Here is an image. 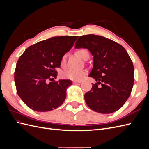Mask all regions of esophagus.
Masks as SVG:
<instances>
[{
	"instance_id": "34e87169",
	"label": "esophagus",
	"mask_w": 149,
	"mask_h": 149,
	"mask_svg": "<svg viewBox=\"0 0 149 149\" xmlns=\"http://www.w3.org/2000/svg\"><path fill=\"white\" fill-rule=\"evenodd\" d=\"M81 82H82L81 81H74L73 83V84H78V83H81Z\"/></svg>"
}]
</instances>
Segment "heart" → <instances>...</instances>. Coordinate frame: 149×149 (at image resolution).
I'll use <instances>...</instances> for the list:
<instances>
[{"label": "heart", "instance_id": "1", "mask_svg": "<svg viewBox=\"0 0 149 149\" xmlns=\"http://www.w3.org/2000/svg\"><path fill=\"white\" fill-rule=\"evenodd\" d=\"M76 55H78L81 58L85 60L86 58L89 56V52L84 48H79L76 50ZM66 55H63L60 60V65L61 66H64L66 64ZM87 73L86 70H68L62 73V77L65 79L73 80V81H79L81 80L83 76Z\"/></svg>", "mask_w": 149, "mask_h": 149}]
</instances>
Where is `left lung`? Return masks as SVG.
<instances>
[{
	"mask_svg": "<svg viewBox=\"0 0 149 149\" xmlns=\"http://www.w3.org/2000/svg\"><path fill=\"white\" fill-rule=\"evenodd\" d=\"M75 48H87L93 56L89 76L97 83L84 94L86 104L101 114L119 110L130 96L134 83V66L127 51L113 40L93 34L79 37Z\"/></svg>",
	"mask_w": 149,
	"mask_h": 149,
	"instance_id": "8db88e82",
	"label": "left lung"
}]
</instances>
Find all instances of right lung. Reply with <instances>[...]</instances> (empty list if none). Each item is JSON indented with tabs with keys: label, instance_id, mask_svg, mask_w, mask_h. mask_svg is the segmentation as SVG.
Returning a JSON list of instances; mask_svg holds the SVG:
<instances>
[{
	"label": "right lung",
	"instance_id": "1",
	"mask_svg": "<svg viewBox=\"0 0 149 149\" xmlns=\"http://www.w3.org/2000/svg\"><path fill=\"white\" fill-rule=\"evenodd\" d=\"M78 36H60L39 42L25 49L16 65L14 79L18 95L38 112L55 109L65 100L68 79L54 81L60 60L73 47ZM50 80L51 82L49 81Z\"/></svg>",
	"mask_w": 149,
	"mask_h": 149
}]
</instances>
